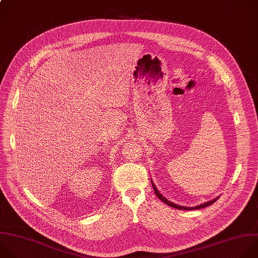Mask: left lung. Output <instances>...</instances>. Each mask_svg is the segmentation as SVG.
<instances>
[{
    "label": "left lung",
    "instance_id": "obj_1",
    "mask_svg": "<svg viewBox=\"0 0 258 258\" xmlns=\"http://www.w3.org/2000/svg\"><path fill=\"white\" fill-rule=\"evenodd\" d=\"M151 180V179H150ZM151 185H152V187H153V190H154V193L157 194V196L163 201V202H165L166 204H168L169 207H172V208H174V209H177V210H183V211H194V210H200V209H203V208H208V207H210V205H212L214 202H216L218 199H219V197H216L215 199H213V200H210V201H207V202H204V203H201V204H199V205H197V207H191V208H189V207H183V205H179V204H176V203H174V202H172V201H170V200H168L164 195H162L161 193H160V191L158 190V188H157V186L154 185V183L152 182V180H151Z\"/></svg>",
    "mask_w": 258,
    "mask_h": 258
}]
</instances>
